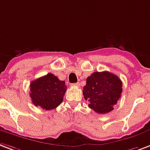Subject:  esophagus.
I'll return each instance as SVG.
<instances>
[{
	"label": "esophagus",
	"instance_id": "obj_1",
	"mask_svg": "<svg viewBox=\"0 0 150 150\" xmlns=\"http://www.w3.org/2000/svg\"><path fill=\"white\" fill-rule=\"evenodd\" d=\"M72 86H79V83H73V84H71Z\"/></svg>",
	"mask_w": 150,
	"mask_h": 150
}]
</instances>
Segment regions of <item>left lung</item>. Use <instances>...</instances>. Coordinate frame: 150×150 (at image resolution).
<instances>
[{
    "label": "left lung",
    "mask_w": 150,
    "mask_h": 150,
    "mask_svg": "<svg viewBox=\"0 0 150 150\" xmlns=\"http://www.w3.org/2000/svg\"><path fill=\"white\" fill-rule=\"evenodd\" d=\"M122 86V81L116 75L106 71H95L86 79L83 93L91 109L105 114L113 110V106L120 98Z\"/></svg>",
    "instance_id": "1"
}]
</instances>
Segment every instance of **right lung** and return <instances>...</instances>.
Here are the masks:
<instances>
[{"label": "right lung", "instance_id": "right-lung-1", "mask_svg": "<svg viewBox=\"0 0 150 150\" xmlns=\"http://www.w3.org/2000/svg\"><path fill=\"white\" fill-rule=\"evenodd\" d=\"M66 90L64 81L49 73L31 82L30 96L35 106L45 110H52L62 103Z\"/></svg>", "mask_w": 150, "mask_h": 150}]
</instances>
